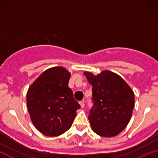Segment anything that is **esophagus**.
Instances as JSON below:
<instances>
[{
  "label": "esophagus",
  "instance_id": "1",
  "mask_svg": "<svg viewBox=\"0 0 158 158\" xmlns=\"http://www.w3.org/2000/svg\"><path fill=\"white\" fill-rule=\"evenodd\" d=\"M79 104H80L81 108H84V107H85V100L80 101V102H79Z\"/></svg>",
  "mask_w": 158,
  "mask_h": 158
}]
</instances>
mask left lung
<instances>
[{
	"instance_id": "1",
	"label": "left lung",
	"mask_w": 158,
	"mask_h": 158,
	"mask_svg": "<svg viewBox=\"0 0 158 158\" xmlns=\"http://www.w3.org/2000/svg\"><path fill=\"white\" fill-rule=\"evenodd\" d=\"M84 73L92 85L93 106L88 116L92 129L102 137L117 135L131 119L134 92L119 76L108 70L97 77Z\"/></svg>"
}]
</instances>
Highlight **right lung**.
Returning a JSON list of instances; mask_svg holds the SVG:
<instances>
[{
  "mask_svg": "<svg viewBox=\"0 0 158 158\" xmlns=\"http://www.w3.org/2000/svg\"><path fill=\"white\" fill-rule=\"evenodd\" d=\"M70 74L56 67L45 71L29 88L27 104L31 120L43 135H62L71 126L80 105L68 87Z\"/></svg>",
  "mask_w": 158,
  "mask_h": 158,
  "instance_id": "1",
  "label": "right lung"
}]
</instances>
